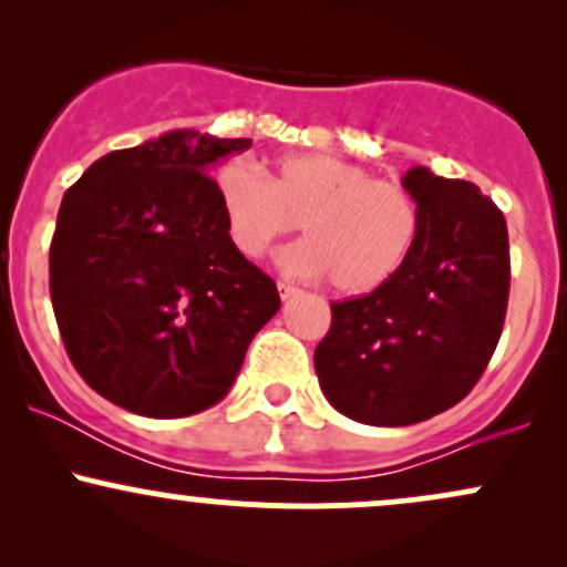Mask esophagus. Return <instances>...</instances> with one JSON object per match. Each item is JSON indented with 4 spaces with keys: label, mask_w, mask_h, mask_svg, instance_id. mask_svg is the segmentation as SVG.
I'll return each mask as SVG.
<instances>
[{
    "label": "esophagus",
    "mask_w": 567,
    "mask_h": 567,
    "mask_svg": "<svg viewBox=\"0 0 567 567\" xmlns=\"http://www.w3.org/2000/svg\"><path fill=\"white\" fill-rule=\"evenodd\" d=\"M277 290H279V298H282V301H290V298H296L298 292H301V290L296 288V285L285 282V279H279V282H277Z\"/></svg>",
    "instance_id": "obj_1"
}]
</instances>
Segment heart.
Wrapping results in <instances>:
<instances>
[{"label":"heart","mask_w":567,"mask_h":567,"mask_svg":"<svg viewBox=\"0 0 567 567\" xmlns=\"http://www.w3.org/2000/svg\"><path fill=\"white\" fill-rule=\"evenodd\" d=\"M216 192L237 252L261 258L301 224L306 239L285 252V269L306 279L330 277L343 296L389 282L419 239L413 194L336 154L279 157L269 178L245 162H226Z\"/></svg>","instance_id":"obj_1"}]
</instances>
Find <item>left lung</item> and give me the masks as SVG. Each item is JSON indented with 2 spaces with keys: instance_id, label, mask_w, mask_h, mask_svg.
Listing matches in <instances>:
<instances>
[{
  "instance_id": "1",
  "label": "left lung",
  "mask_w": 567,
  "mask_h": 567,
  "mask_svg": "<svg viewBox=\"0 0 567 567\" xmlns=\"http://www.w3.org/2000/svg\"><path fill=\"white\" fill-rule=\"evenodd\" d=\"M421 210L419 239L381 288L330 303L315 351L338 413L370 426H410L453 408L485 373L509 301L504 213L470 181L429 167L402 178Z\"/></svg>"
}]
</instances>
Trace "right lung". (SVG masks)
Instances as JSON below:
<instances>
[{"label": "right lung", "mask_w": 567, "mask_h": 567, "mask_svg": "<svg viewBox=\"0 0 567 567\" xmlns=\"http://www.w3.org/2000/svg\"><path fill=\"white\" fill-rule=\"evenodd\" d=\"M250 138L173 130L101 157L63 194L50 298L90 389L148 419L224 400L252 336L279 309L275 279L226 231L210 165Z\"/></svg>", "instance_id": "right-lung-1"}]
</instances>
